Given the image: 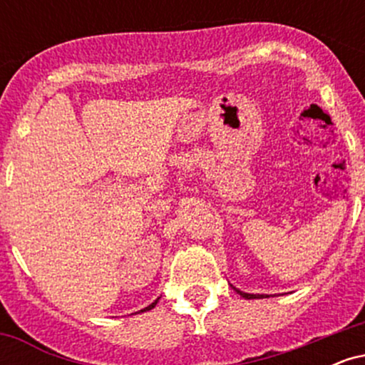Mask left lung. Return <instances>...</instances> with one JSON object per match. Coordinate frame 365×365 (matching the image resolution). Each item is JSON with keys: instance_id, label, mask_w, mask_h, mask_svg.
I'll use <instances>...</instances> for the list:
<instances>
[{"instance_id": "left-lung-1", "label": "left lung", "mask_w": 365, "mask_h": 365, "mask_svg": "<svg viewBox=\"0 0 365 365\" xmlns=\"http://www.w3.org/2000/svg\"><path fill=\"white\" fill-rule=\"evenodd\" d=\"M232 288L238 293V295H242V297H244V299H247V300H250V299H267V295H254V293H245V292H240V290H238V288L233 287V284H232Z\"/></svg>"}]
</instances>
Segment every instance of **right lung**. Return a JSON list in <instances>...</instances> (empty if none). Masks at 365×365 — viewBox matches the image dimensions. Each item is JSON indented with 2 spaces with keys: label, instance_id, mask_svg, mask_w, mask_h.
I'll return each instance as SVG.
<instances>
[{
  "label": "right lung",
  "instance_id": "right-lung-1",
  "mask_svg": "<svg viewBox=\"0 0 365 365\" xmlns=\"http://www.w3.org/2000/svg\"><path fill=\"white\" fill-rule=\"evenodd\" d=\"M156 304H158V300H154V302H153V304H150V305H148V307H145V309H142V311H140V312L150 311V309H153V307H156Z\"/></svg>",
  "mask_w": 365,
  "mask_h": 365
}]
</instances>
